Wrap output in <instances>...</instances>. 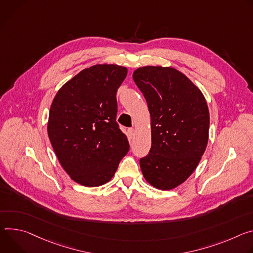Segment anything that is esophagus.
<instances>
[{"instance_id": "34e87169", "label": "esophagus", "mask_w": 253, "mask_h": 253, "mask_svg": "<svg viewBox=\"0 0 253 253\" xmlns=\"http://www.w3.org/2000/svg\"><path fill=\"white\" fill-rule=\"evenodd\" d=\"M127 131H128V134H129L130 137H132L134 135V133H135V129L134 128H128Z\"/></svg>"}]
</instances>
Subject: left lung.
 I'll return each instance as SVG.
<instances>
[{
	"label": "left lung",
	"instance_id": "1",
	"mask_svg": "<svg viewBox=\"0 0 253 253\" xmlns=\"http://www.w3.org/2000/svg\"><path fill=\"white\" fill-rule=\"evenodd\" d=\"M132 78L147 100L152 148L139 160L148 183L172 190L197 168L208 144L210 117L202 91L173 67L144 66Z\"/></svg>",
	"mask_w": 253,
	"mask_h": 253
}]
</instances>
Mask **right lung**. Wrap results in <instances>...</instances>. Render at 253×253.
<instances>
[{"mask_svg": "<svg viewBox=\"0 0 253 253\" xmlns=\"http://www.w3.org/2000/svg\"><path fill=\"white\" fill-rule=\"evenodd\" d=\"M127 68L96 64L68 80L56 93L48 136L69 177L85 187L104 185L127 154V136L117 123V91Z\"/></svg>", "mask_w": 253, "mask_h": 253, "instance_id": "1", "label": "right lung"}]
</instances>
